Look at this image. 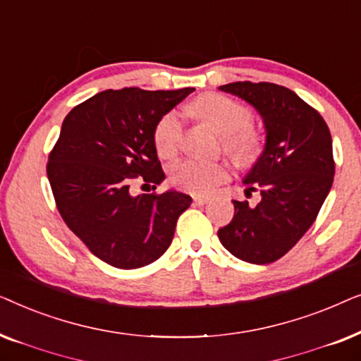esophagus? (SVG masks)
<instances>
[{"label":"esophagus","instance_id":"34e87169","mask_svg":"<svg viewBox=\"0 0 361 361\" xmlns=\"http://www.w3.org/2000/svg\"><path fill=\"white\" fill-rule=\"evenodd\" d=\"M209 200H210L209 197H204V195H195L194 197V204L195 205H205Z\"/></svg>","mask_w":361,"mask_h":361}]
</instances>
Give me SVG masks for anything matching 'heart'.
<instances>
[{"label":"heart","mask_w":361,"mask_h":361,"mask_svg":"<svg viewBox=\"0 0 361 361\" xmlns=\"http://www.w3.org/2000/svg\"><path fill=\"white\" fill-rule=\"evenodd\" d=\"M192 111L200 120L221 135V147L236 164L250 166L258 159L263 149V137L251 111L243 103L221 93H205L197 98ZM184 137V123L179 113L169 111L157 121L154 128V146L161 157H174ZM225 162L185 159L177 162L171 171V180L190 194H209L215 185L228 177Z\"/></svg>","instance_id":"1"}]
</instances>
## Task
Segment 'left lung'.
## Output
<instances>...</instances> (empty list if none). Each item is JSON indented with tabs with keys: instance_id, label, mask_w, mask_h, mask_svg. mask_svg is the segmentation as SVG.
<instances>
[{
	"instance_id": "obj_1",
	"label": "left lung",
	"mask_w": 361,
	"mask_h": 361,
	"mask_svg": "<svg viewBox=\"0 0 361 361\" xmlns=\"http://www.w3.org/2000/svg\"><path fill=\"white\" fill-rule=\"evenodd\" d=\"M233 93L261 113L266 146L245 179L246 195L261 202L233 200L235 215L219 230L221 245L236 258L268 264L288 253L317 219L334 182L332 136L320 113L293 90L269 82H233Z\"/></svg>"
}]
</instances>
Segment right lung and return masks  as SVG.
<instances>
[{"label": "right lung", "instance_id": "obj_1", "mask_svg": "<svg viewBox=\"0 0 361 361\" xmlns=\"http://www.w3.org/2000/svg\"><path fill=\"white\" fill-rule=\"evenodd\" d=\"M194 88L105 90L78 103L49 152L47 177L66 225L97 258L120 269L154 263L169 248L192 199L133 194L166 179L154 146L157 121Z\"/></svg>", "mask_w": 361, "mask_h": 361}]
</instances>
